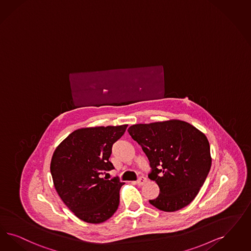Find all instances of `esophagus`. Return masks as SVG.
I'll list each match as a JSON object with an SVG mask.
<instances>
[{
	"label": "esophagus",
	"instance_id": "1",
	"mask_svg": "<svg viewBox=\"0 0 251 251\" xmlns=\"http://www.w3.org/2000/svg\"><path fill=\"white\" fill-rule=\"evenodd\" d=\"M147 182V178L144 177V176H141V177H139V179L137 180V184H138V185H144Z\"/></svg>",
	"mask_w": 251,
	"mask_h": 251
}]
</instances>
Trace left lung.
I'll use <instances>...</instances> for the list:
<instances>
[{
    "instance_id": "obj_1",
    "label": "left lung",
    "mask_w": 251,
    "mask_h": 251,
    "mask_svg": "<svg viewBox=\"0 0 251 251\" xmlns=\"http://www.w3.org/2000/svg\"><path fill=\"white\" fill-rule=\"evenodd\" d=\"M147 155L151 167L148 178L159 187L149 203L166 212L189 205L206 181L211 167L206 135L185 121L136 124L128 129Z\"/></svg>"
}]
</instances>
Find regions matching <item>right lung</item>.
<instances>
[{
	"label": "right lung",
	"mask_w": 251,
	"mask_h": 251,
	"mask_svg": "<svg viewBox=\"0 0 251 251\" xmlns=\"http://www.w3.org/2000/svg\"><path fill=\"white\" fill-rule=\"evenodd\" d=\"M128 125L82 128L74 130L53 152L51 174L55 190L69 209L89 224L108 220L119 207V177L102 178L114 168L112 147Z\"/></svg>",
	"instance_id": "right-lung-1"
}]
</instances>
